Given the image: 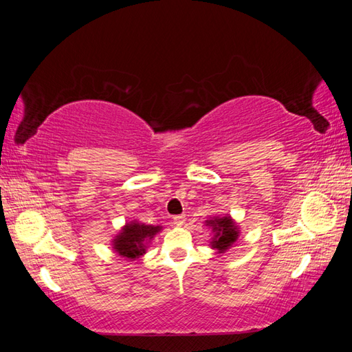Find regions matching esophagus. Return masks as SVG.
Masks as SVG:
<instances>
[{"mask_svg":"<svg viewBox=\"0 0 352 352\" xmlns=\"http://www.w3.org/2000/svg\"><path fill=\"white\" fill-rule=\"evenodd\" d=\"M185 220H186L185 214H177V216H175V217H173L175 225H177V226H182L184 223H185Z\"/></svg>","mask_w":352,"mask_h":352,"instance_id":"1","label":"esophagus"}]
</instances>
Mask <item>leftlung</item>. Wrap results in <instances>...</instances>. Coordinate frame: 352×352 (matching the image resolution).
Here are the masks:
<instances>
[{
    "mask_svg": "<svg viewBox=\"0 0 352 352\" xmlns=\"http://www.w3.org/2000/svg\"><path fill=\"white\" fill-rule=\"evenodd\" d=\"M207 225H210L212 228V232L216 233L211 243L212 248L219 250V252H225L238 238V229L235 223L229 217L208 220Z\"/></svg>",
    "mask_w": 352,
    "mask_h": 352,
    "instance_id": "1",
    "label": "left lung"
}]
</instances>
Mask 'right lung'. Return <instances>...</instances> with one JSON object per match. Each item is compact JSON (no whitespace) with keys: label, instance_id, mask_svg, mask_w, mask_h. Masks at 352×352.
Returning a JSON list of instances; mask_svg holds the SVG:
<instances>
[{"label":"right lung","instance_id":"1","mask_svg":"<svg viewBox=\"0 0 352 352\" xmlns=\"http://www.w3.org/2000/svg\"><path fill=\"white\" fill-rule=\"evenodd\" d=\"M162 229L160 226L140 225V223H131L124 230L114 239V250L119 255L126 258H138L145 252L144 242L151 239L155 233Z\"/></svg>","mask_w":352,"mask_h":352}]
</instances>
